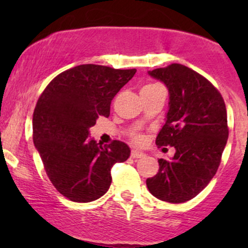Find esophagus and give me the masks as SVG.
I'll return each mask as SVG.
<instances>
[{
    "instance_id": "1",
    "label": "esophagus",
    "mask_w": 248,
    "mask_h": 248,
    "mask_svg": "<svg viewBox=\"0 0 248 248\" xmlns=\"http://www.w3.org/2000/svg\"><path fill=\"white\" fill-rule=\"evenodd\" d=\"M144 155H146V154H144L143 152H141V150H139V149H133L132 154H130L132 158H141V157H143Z\"/></svg>"
}]
</instances>
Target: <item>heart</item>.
I'll return each instance as SVG.
<instances>
[{"label":"heart","instance_id":"1","mask_svg":"<svg viewBox=\"0 0 248 248\" xmlns=\"http://www.w3.org/2000/svg\"><path fill=\"white\" fill-rule=\"evenodd\" d=\"M153 86H157V85H148V86H146V87H153ZM142 139H141V136H136V141H141Z\"/></svg>","mask_w":248,"mask_h":248}]
</instances>
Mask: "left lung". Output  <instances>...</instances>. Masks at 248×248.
I'll return each instance as SVG.
<instances>
[{
	"label": "left lung",
	"mask_w": 248,
	"mask_h": 248,
	"mask_svg": "<svg viewBox=\"0 0 248 248\" xmlns=\"http://www.w3.org/2000/svg\"><path fill=\"white\" fill-rule=\"evenodd\" d=\"M169 92L166 122L157 146H171L175 155L158 160L160 169L147 179L154 197L184 203L206 187L217 172L229 138L227 113L220 93L207 79L181 64L148 71Z\"/></svg>",
	"instance_id": "left-lung-1"
}]
</instances>
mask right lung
<instances>
[{"label": "right lung", "instance_id": "right-lung-1", "mask_svg": "<svg viewBox=\"0 0 248 248\" xmlns=\"http://www.w3.org/2000/svg\"><path fill=\"white\" fill-rule=\"evenodd\" d=\"M136 70L85 64L62 72L47 85L32 116L33 143L51 183L77 203L100 198L112 183L110 168L130 156L126 143L108 146L90 136L99 116Z\"/></svg>", "mask_w": 248, "mask_h": 248}]
</instances>
